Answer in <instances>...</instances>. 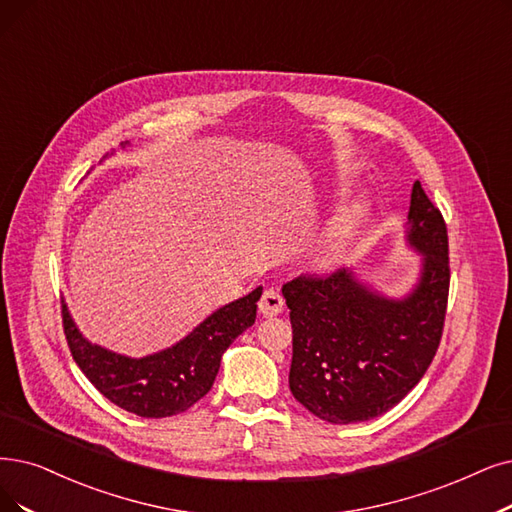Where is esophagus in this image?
<instances>
[{
	"mask_svg": "<svg viewBox=\"0 0 512 512\" xmlns=\"http://www.w3.org/2000/svg\"><path fill=\"white\" fill-rule=\"evenodd\" d=\"M258 311L264 315V317H275L283 311V296L277 292V290H264L262 292V298L258 302Z\"/></svg>",
	"mask_w": 512,
	"mask_h": 512,
	"instance_id": "34e87169",
	"label": "esophagus"
}]
</instances>
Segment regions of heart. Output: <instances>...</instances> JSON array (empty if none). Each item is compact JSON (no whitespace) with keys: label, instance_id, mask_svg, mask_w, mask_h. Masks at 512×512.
I'll return each instance as SVG.
<instances>
[{"label":"heart","instance_id":"heart-1","mask_svg":"<svg viewBox=\"0 0 512 512\" xmlns=\"http://www.w3.org/2000/svg\"><path fill=\"white\" fill-rule=\"evenodd\" d=\"M357 218V210H344L334 222L330 231L325 233V237L319 243V258L323 260H332L338 256V252L344 248V241L349 237L353 222Z\"/></svg>","mask_w":512,"mask_h":512}]
</instances>
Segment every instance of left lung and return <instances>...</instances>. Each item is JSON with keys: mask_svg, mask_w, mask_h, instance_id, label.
<instances>
[{"mask_svg": "<svg viewBox=\"0 0 512 512\" xmlns=\"http://www.w3.org/2000/svg\"><path fill=\"white\" fill-rule=\"evenodd\" d=\"M407 220V241L424 258L405 298L376 294L349 269L283 283L292 321L290 391L325 422L382 416L420 382L439 349L449 296L447 227L420 180Z\"/></svg>", "mask_w": 512, "mask_h": 512, "instance_id": "1", "label": "left lung"}]
</instances>
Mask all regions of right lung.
Instances as JSON below:
<instances>
[{
	"instance_id": "obj_1",
	"label": "right lung",
	"mask_w": 512,
	"mask_h": 512,
	"mask_svg": "<svg viewBox=\"0 0 512 512\" xmlns=\"http://www.w3.org/2000/svg\"><path fill=\"white\" fill-rule=\"evenodd\" d=\"M256 288L212 313L172 349L130 359L88 342L63 304V327L79 370L121 410L142 418H168L187 412L212 388L222 353L256 321Z\"/></svg>"
}]
</instances>
